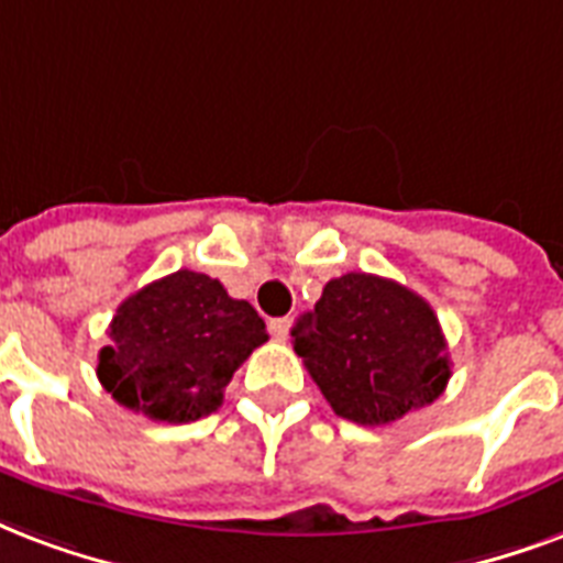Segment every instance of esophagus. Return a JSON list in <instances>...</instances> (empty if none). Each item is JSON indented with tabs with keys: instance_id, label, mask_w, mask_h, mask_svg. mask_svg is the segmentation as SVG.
Segmentation results:
<instances>
[{
	"instance_id": "obj_1",
	"label": "esophagus",
	"mask_w": 563,
	"mask_h": 563,
	"mask_svg": "<svg viewBox=\"0 0 563 563\" xmlns=\"http://www.w3.org/2000/svg\"><path fill=\"white\" fill-rule=\"evenodd\" d=\"M289 328H291L289 316H283V319H272V321H268V330H272L274 339H286V336H289Z\"/></svg>"
}]
</instances>
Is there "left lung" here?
Wrapping results in <instances>:
<instances>
[{
    "label": "left lung",
    "mask_w": 563,
    "mask_h": 563,
    "mask_svg": "<svg viewBox=\"0 0 563 563\" xmlns=\"http://www.w3.org/2000/svg\"><path fill=\"white\" fill-rule=\"evenodd\" d=\"M291 342L333 413L357 424H389L431 405L452 375L431 303L375 274L330 280Z\"/></svg>",
    "instance_id": "1"
}]
</instances>
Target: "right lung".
Returning <instances> with one entry per match:
<instances>
[{"mask_svg": "<svg viewBox=\"0 0 563 563\" xmlns=\"http://www.w3.org/2000/svg\"><path fill=\"white\" fill-rule=\"evenodd\" d=\"M97 377L118 405L156 422H195L224 401V386L253 349L268 342L265 321L212 277L174 272L129 295L109 324Z\"/></svg>", "mask_w": 563, "mask_h": 563, "instance_id": "right-lung-1", "label": "right lung"}]
</instances>
